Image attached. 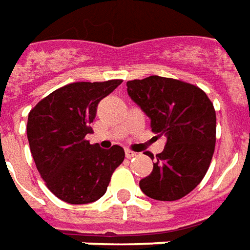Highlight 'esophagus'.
I'll return each mask as SVG.
<instances>
[{
  "label": "esophagus",
  "mask_w": 250,
  "mask_h": 250,
  "mask_svg": "<svg viewBox=\"0 0 250 250\" xmlns=\"http://www.w3.org/2000/svg\"><path fill=\"white\" fill-rule=\"evenodd\" d=\"M135 155H137V153H135V151H132V150H130V149L125 150V157H127V158H132V157H135Z\"/></svg>",
  "instance_id": "1"
}]
</instances>
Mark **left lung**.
<instances>
[{"label":"left lung","mask_w":250,"mask_h":250,"mask_svg":"<svg viewBox=\"0 0 250 250\" xmlns=\"http://www.w3.org/2000/svg\"><path fill=\"white\" fill-rule=\"evenodd\" d=\"M127 93L150 118L151 131L167 137L151 173L139 181L141 189L155 200L181 199L210 167L216 139L212 103L192 83L158 76L128 81Z\"/></svg>","instance_id":"8db88e82"}]
</instances>
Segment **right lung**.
Listing matches in <instances>:
<instances>
[{"mask_svg": "<svg viewBox=\"0 0 250 250\" xmlns=\"http://www.w3.org/2000/svg\"><path fill=\"white\" fill-rule=\"evenodd\" d=\"M122 80L73 83L40 100L28 115L31 154L47 188L66 203L86 204L100 199L125 150L101 149L85 139L92 132L97 105Z\"/></svg>", "mask_w": 250, "mask_h": 250, "instance_id": "add662e5", "label": "right lung"}]
</instances>
